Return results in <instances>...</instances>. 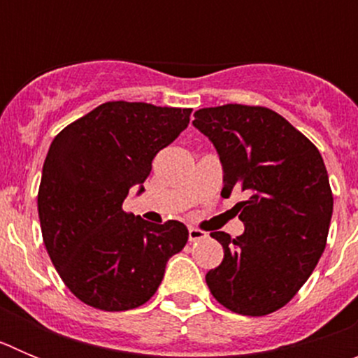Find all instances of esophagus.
I'll use <instances>...</instances> for the list:
<instances>
[{"label":"esophagus","instance_id":"obj_1","mask_svg":"<svg viewBox=\"0 0 358 358\" xmlns=\"http://www.w3.org/2000/svg\"><path fill=\"white\" fill-rule=\"evenodd\" d=\"M206 233H204V231H201V229H197V227H189L188 229V238H189V242H199V240H202V238H206Z\"/></svg>","mask_w":358,"mask_h":358}]
</instances>
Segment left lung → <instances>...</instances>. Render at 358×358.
<instances>
[{
	"instance_id": "obj_1",
	"label": "left lung",
	"mask_w": 358,
	"mask_h": 358,
	"mask_svg": "<svg viewBox=\"0 0 358 358\" xmlns=\"http://www.w3.org/2000/svg\"><path fill=\"white\" fill-rule=\"evenodd\" d=\"M194 127L213 143L222 164V197L236 204L245 229L222 243L224 260L206 274L220 305L242 315H267L305 285L327 245L334 197L321 154L283 116L267 107L227 103L195 113Z\"/></svg>"
}]
</instances>
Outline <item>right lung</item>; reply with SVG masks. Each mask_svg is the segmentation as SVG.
<instances>
[{
    "mask_svg": "<svg viewBox=\"0 0 358 358\" xmlns=\"http://www.w3.org/2000/svg\"><path fill=\"white\" fill-rule=\"evenodd\" d=\"M192 109L107 102L55 136L41 177V231L52 264L85 305L122 312L156 294L188 242L179 220L152 224L122 210L152 159L189 123Z\"/></svg>",
    "mask_w": 358,
    "mask_h": 358,
    "instance_id": "1",
    "label": "right lung"
}]
</instances>
